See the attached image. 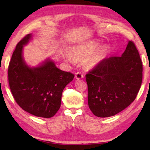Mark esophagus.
Listing matches in <instances>:
<instances>
[{"label":"esophagus","mask_w":150,"mask_h":150,"mask_svg":"<svg viewBox=\"0 0 150 150\" xmlns=\"http://www.w3.org/2000/svg\"><path fill=\"white\" fill-rule=\"evenodd\" d=\"M83 77H84V75H83V73L77 72L75 73V78L77 79H83Z\"/></svg>","instance_id":"obj_1"}]
</instances>
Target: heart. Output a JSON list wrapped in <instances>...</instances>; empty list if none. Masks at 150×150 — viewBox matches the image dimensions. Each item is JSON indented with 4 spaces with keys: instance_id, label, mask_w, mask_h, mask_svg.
<instances>
[{
    "instance_id": "heart-1",
    "label": "heart",
    "mask_w": 150,
    "mask_h": 150,
    "mask_svg": "<svg viewBox=\"0 0 150 150\" xmlns=\"http://www.w3.org/2000/svg\"><path fill=\"white\" fill-rule=\"evenodd\" d=\"M98 47V44L95 42H90L85 44H80L73 47L72 49V54L70 53H67L65 54V57L66 59L69 62L73 63L75 62V58L77 59H82V58L86 57L89 55L90 54L95 51L96 48ZM105 50H103L96 53L95 55H93L92 57H91L88 60V64L89 65H95L96 63H98L100 61L103 59V57L105 55Z\"/></svg>"
}]
</instances>
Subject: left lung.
<instances>
[{"label":"left lung","instance_id":"left-lung-1","mask_svg":"<svg viewBox=\"0 0 150 150\" xmlns=\"http://www.w3.org/2000/svg\"><path fill=\"white\" fill-rule=\"evenodd\" d=\"M141 58L135 44L129 41L122 56L106 57L85 75L88 105L95 116L110 117L135 100L142 82Z\"/></svg>","mask_w":150,"mask_h":150}]
</instances>
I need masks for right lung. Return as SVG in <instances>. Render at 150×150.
I'll return each mask as SVG.
<instances>
[{
    "label": "right lung",
    "instance_id": "add662e5",
    "mask_svg": "<svg viewBox=\"0 0 150 150\" xmlns=\"http://www.w3.org/2000/svg\"><path fill=\"white\" fill-rule=\"evenodd\" d=\"M31 38V34L24 37L12 54L8 69L10 88L24 110L38 117L51 118L59 109L63 91L75 75L58 69L49 59L38 67H28L22 50Z\"/></svg>",
    "mask_w": 150,
    "mask_h": 150
}]
</instances>
